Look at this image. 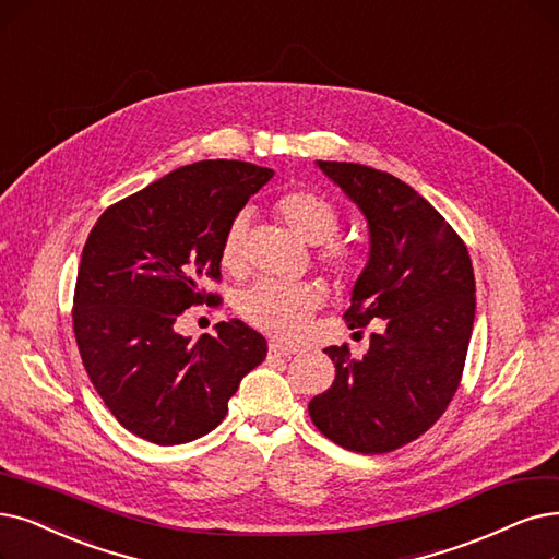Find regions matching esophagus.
Returning <instances> with one entry per match:
<instances>
[{"instance_id":"esophagus-1","label":"esophagus","mask_w":559,"mask_h":559,"mask_svg":"<svg viewBox=\"0 0 559 559\" xmlns=\"http://www.w3.org/2000/svg\"><path fill=\"white\" fill-rule=\"evenodd\" d=\"M296 350H298L296 346L273 342L271 346H267V357H271V360H275V357H292V355H296Z\"/></svg>"}]
</instances>
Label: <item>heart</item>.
<instances>
[{
  "mask_svg": "<svg viewBox=\"0 0 559 559\" xmlns=\"http://www.w3.org/2000/svg\"><path fill=\"white\" fill-rule=\"evenodd\" d=\"M275 215L309 245H321L319 261L340 280L360 277L367 267V250L360 242L337 238L342 213L328 197L314 190H288L277 197ZM250 215L240 211L225 229L219 259L227 271L236 273L245 261V236ZM323 286L317 282H275L261 280L245 288L238 298V311L254 328L275 337H296L311 311L323 305Z\"/></svg>",
  "mask_w": 559,
  "mask_h": 559,
  "instance_id": "b5f03b06",
  "label": "heart"
}]
</instances>
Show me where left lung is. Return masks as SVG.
Masks as SVG:
<instances>
[{
	"label": "left lung",
	"mask_w": 559,
	"mask_h": 559,
	"mask_svg": "<svg viewBox=\"0 0 559 559\" xmlns=\"http://www.w3.org/2000/svg\"><path fill=\"white\" fill-rule=\"evenodd\" d=\"M362 211L369 261L353 286L346 323L365 357L328 346L334 383L309 401L317 429L342 448L385 454L429 431L461 383L475 323V273L465 242L421 194L396 176L355 163L317 160Z\"/></svg>",
	"instance_id": "1"
}]
</instances>
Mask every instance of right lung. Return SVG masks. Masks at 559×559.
Here are the masks:
<instances>
[{
	"label": "right lung",
	"instance_id": "add662e5",
	"mask_svg": "<svg viewBox=\"0 0 559 559\" xmlns=\"http://www.w3.org/2000/svg\"><path fill=\"white\" fill-rule=\"evenodd\" d=\"M273 178L240 160L178 167L111 204L88 234L73 298L82 365L121 427L155 444L213 431L267 344L238 319L194 344L176 332L192 305L219 300V245L229 222Z\"/></svg>",
	"mask_w": 559,
	"mask_h": 559
}]
</instances>
